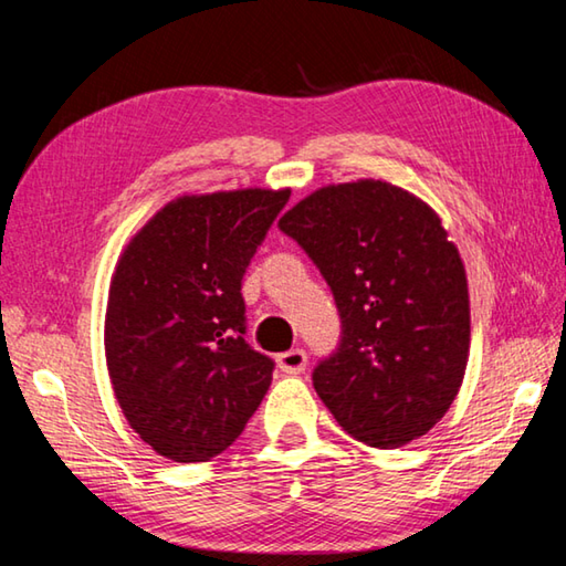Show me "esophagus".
Masks as SVG:
<instances>
[{
	"label": "esophagus",
	"instance_id": "1",
	"mask_svg": "<svg viewBox=\"0 0 566 566\" xmlns=\"http://www.w3.org/2000/svg\"><path fill=\"white\" fill-rule=\"evenodd\" d=\"M276 364H280V369L284 375H302L306 369V352L304 349H290L276 357Z\"/></svg>",
	"mask_w": 566,
	"mask_h": 566
}]
</instances>
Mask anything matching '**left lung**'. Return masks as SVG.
Segmentation results:
<instances>
[{
	"mask_svg": "<svg viewBox=\"0 0 566 566\" xmlns=\"http://www.w3.org/2000/svg\"><path fill=\"white\" fill-rule=\"evenodd\" d=\"M337 304V349L312 371L344 432L379 449L424 437L462 387L464 264L442 219L389 181L322 187L280 219Z\"/></svg>",
	"mask_w": 566,
	"mask_h": 566,
	"instance_id": "obj_1",
	"label": "left lung"
}]
</instances>
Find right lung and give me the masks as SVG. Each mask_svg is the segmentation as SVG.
<instances>
[{"label": "right lung", "mask_w": 566, "mask_h": 566, "mask_svg": "<svg viewBox=\"0 0 566 566\" xmlns=\"http://www.w3.org/2000/svg\"><path fill=\"white\" fill-rule=\"evenodd\" d=\"M290 189L179 197L124 249L104 349L129 427L157 454L207 462L244 432L274 361L244 339L242 280Z\"/></svg>", "instance_id": "add662e5"}]
</instances>
